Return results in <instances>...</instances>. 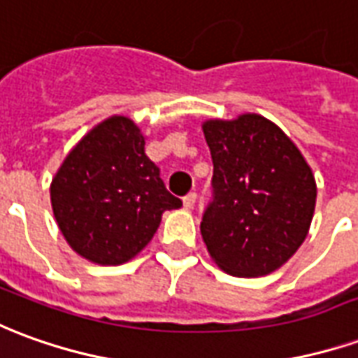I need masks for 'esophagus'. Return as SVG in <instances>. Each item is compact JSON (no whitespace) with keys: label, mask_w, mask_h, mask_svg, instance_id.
<instances>
[{"label":"esophagus","mask_w":358,"mask_h":358,"mask_svg":"<svg viewBox=\"0 0 358 358\" xmlns=\"http://www.w3.org/2000/svg\"><path fill=\"white\" fill-rule=\"evenodd\" d=\"M196 199H197L196 192H189V194L184 196V199H182V201H184V207H186V209H192V207L196 205Z\"/></svg>","instance_id":"34e87169"}]
</instances>
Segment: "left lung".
I'll return each instance as SVG.
<instances>
[{
    "instance_id": "left-lung-1",
    "label": "left lung",
    "mask_w": 358,
    "mask_h": 358,
    "mask_svg": "<svg viewBox=\"0 0 358 358\" xmlns=\"http://www.w3.org/2000/svg\"><path fill=\"white\" fill-rule=\"evenodd\" d=\"M213 199L201 236L213 262L236 277L283 266L306 238L316 207L308 162L273 122L259 114L207 120Z\"/></svg>"
}]
</instances>
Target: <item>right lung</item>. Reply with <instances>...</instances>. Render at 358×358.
<instances>
[{
    "instance_id": "add662e5",
    "label": "right lung",
    "mask_w": 358,
    "mask_h": 358,
    "mask_svg": "<svg viewBox=\"0 0 358 358\" xmlns=\"http://www.w3.org/2000/svg\"><path fill=\"white\" fill-rule=\"evenodd\" d=\"M50 199L67 244L101 266L136 257L162 213L182 205L145 155L141 129L126 116L104 120L75 145L52 180Z\"/></svg>"
}]
</instances>
